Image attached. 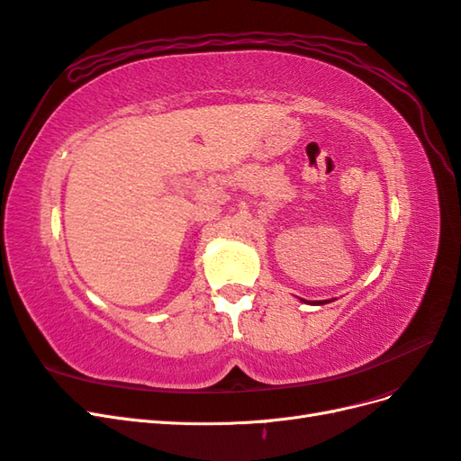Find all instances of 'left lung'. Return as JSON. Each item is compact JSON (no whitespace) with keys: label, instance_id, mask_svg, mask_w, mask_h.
Masks as SVG:
<instances>
[{"label":"left lung","instance_id":"1","mask_svg":"<svg viewBox=\"0 0 461 461\" xmlns=\"http://www.w3.org/2000/svg\"><path fill=\"white\" fill-rule=\"evenodd\" d=\"M302 302H305V303H312V302H308V300H302ZM313 303H317V305H319V303H321V305H323V303H327V302H325V300H323V302H313Z\"/></svg>","mask_w":461,"mask_h":461}]
</instances>
